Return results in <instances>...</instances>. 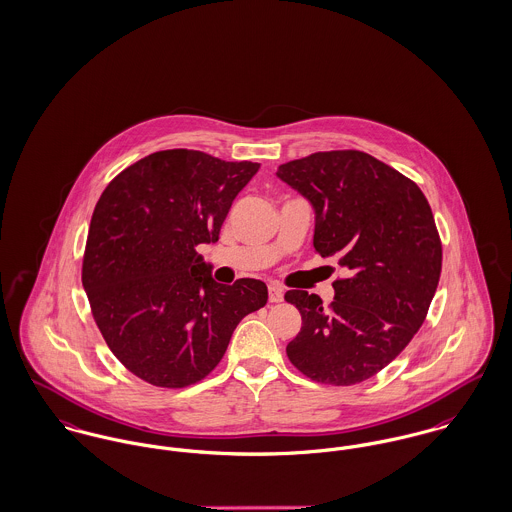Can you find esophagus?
Masks as SVG:
<instances>
[{"mask_svg":"<svg viewBox=\"0 0 512 512\" xmlns=\"http://www.w3.org/2000/svg\"><path fill=\"white\" fill-rule=\"evenodd\" d=\"M284 298V288L278 284H269V300L271 302H282Z\"/></svg>","mask_w":512,"mask_h":512,"instance_id":"esophagus-1","label":"esophagus"}]
</instances>
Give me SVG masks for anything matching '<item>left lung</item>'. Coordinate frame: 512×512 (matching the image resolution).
<instances>
[{"mask_svg": "<svg viewBox=\"0 0 512 512\" xmlns=\"http://www.w3.org/2000/svg\"><path fill=\"white\" fill-rule=\"evenodd\" d=\"M276 177L314 206L315 251L347 271L333 282L329 308L306 290L284 294L302 315L286 354L315 382H364L409 345L427 317L442 269L433 210L411 179L356 150L282 163Z\"/></svg>", "mask_w": 512, "mask_h": 512, "instance_id": "1", "label": "left lung"}]
</instances>
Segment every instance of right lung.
Here are the masks:
<instances>
[{"label": "right lung", "mask_w": 512, "mask_h": 512, "mask_svg": "<svg viewBox=\"0 0 512 512\" xmlns=\"http://www.w3.org/2000/svg\"><path fill=\"white\" fill-rule=\"evenodd\" d=\"M259 163L197 150L150 154L107 185L87 234L81 282L118 360L144 382L185 388L208 376L267 284H218L197 253L216 243Z\"/></svg>", "instance_id": "add662e5"}]
</instances>
